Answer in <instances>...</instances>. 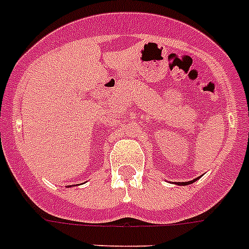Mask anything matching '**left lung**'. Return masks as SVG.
<instances>
[{
	"instance_id": "left-lung-1",
	"label": "left lung",
	"mask_w": 249,
	"mask_h": 249,
	"mask_svg": "<svg viewBox=\"0 0 249 249\" xmlns=\"http://www.w3.org/2000/svg\"><path fill=\"white\" fill-rule=\"evenodd\" d=\"M196 179H198V178H196ZM196 179H193V180H190V181H181V183H178V185H188V184H192V183H194V181H196Z\"/></svg>"
}]
</instances>
